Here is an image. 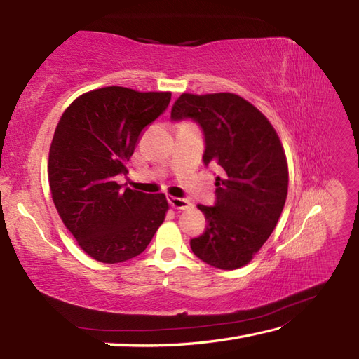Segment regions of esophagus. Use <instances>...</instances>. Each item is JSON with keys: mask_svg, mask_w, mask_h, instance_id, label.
Segmentation results:
<instances>
[{"mask_svg": "<svg viewBox=\"0 0 359 359\" xmlns=\"http://www.w3.org/2000/svg\"><path fill=\"white\" fill-rule=\"evenodd\" d=\"M168 202H170V205L172 208L175 210H187L189 208V201L187 199H182V197H174V196H168Z\"/></svg>", "mask_w": 359, "mask_h": 359, "instance_id": "1", "label": "esophagus"}]
</instances>
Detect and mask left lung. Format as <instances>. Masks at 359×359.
I'll list each match as a JSON object with an SVG mask.
<instances>
[{"mask_svg": "<svg viewBox=\"0 0 359 359\" xmlns=\"http://www.w3.org/2000/svg\"><path fill=\"white\" fill-rule=\"evenodd\" d=\"M171 118L201 126L203 163L220 171L215 205H197L207 230L189 242L193 253L220 270L241 269L270 238L285 205L288 168L279 137L261 111L230 93L182 94Z\"/></svg>", "mask_w": 359, "mask_h": 359, "instance_id": "1", "label": "left lung"}]
</instances>
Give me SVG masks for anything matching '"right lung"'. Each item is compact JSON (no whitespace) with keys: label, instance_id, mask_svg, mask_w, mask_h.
Wrapping results in <instances>:
<instances>
[{"label":"right lung","instance_id":"right-lung-1","mask_svg":"<svg viewBox=\"0 0 359 359\" xmlns=\"http://www.w3.org/2000/svg\"><path fill=\"white\" fill-rule=\"evenodd\" d=\"M171 93L108 86L71 103L49 151V185L63 224L81 250L103 264L143 253L168 211L165 194L117 184L128 174L142 131L162 116Z\"/></svg>","mask_w":359,"mask_h":359}]
</instances>
